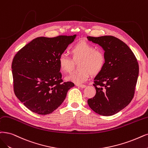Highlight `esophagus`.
Masks as SVG:
<instances>
[{
    "label": "esophagus",
    "instance_id": "1",
    "mask_svg": "<svg viewBox=\"0 0 148 148\" xmlns=\"http://www.w3.org/2000/svg\"><path fill=\"white\" fill-rule=\"evenodd\" d=\"M76 86L80 87V88H85V87H86V85H85L79 84H76Z\"/></svg>",
    "mask_w": 148,
    "mask_h": 148
}]
</instances>
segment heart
I'll use <instances>...</instances> for the list:
<instances>
[{"mask_svg":"<svg viewBox=\"0 0 148 148\" xmlns=\"http://www.w3.org/2000/svg\"><path fill=\"white\" fill-rule=\"evenodd\" d=\"M74 61L80 60L78 72L68 75L66 80L75 84L85 82L90 75H95L100 73L106 64V56L101 50L96 49L91 44L83 41L76 44L71 50ZM73 60L66 54L60 55L58 62L60 69L64 73H69L73 67Z\"/></svg>","mask_w":148,"mask_h":148,"instance_id":"1","label":"heart"}]
</instances>
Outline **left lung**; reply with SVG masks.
Listing matches in <instances>:
<instances>
[{
  "label": "left lung",
  "instance_id": "obj_1",
  "mask_svg": "<svg viewBox=\"0 0 148 148\" xmlns=\"http://www.w3.org/2000/svg\"><path fill=\"white\" fill-rule=\"evenodd\" d=\"M87 38L101 46L106 56L104 67L94 79L96 93L88 104L101 115H113L133 99L139 73L137 60L126 44L116 37Z\"/></svg>",
  "mask_w": 148,
  "mask_h": 148
}]
</instances>
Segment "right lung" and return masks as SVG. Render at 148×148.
Wrapping results in <instances>:
<instances>
[{
    "label": "right lung",
    "instance_id": "obj_1",
    "mask_svg": "<svg viewBox=\"0 0 148 148\" xmlns=\"http://www.w3.org/2000/svg\"><path fill=\"white\" fill-rule=\"evenodd\" d=\"M76 36L38 37L15 55L12 64L14 94L32 112L52 113L74 86L63 82L58 60Z\"/></svg>",
    "mask_w": 148,
    "mask_h": 148
}]
</instances>
